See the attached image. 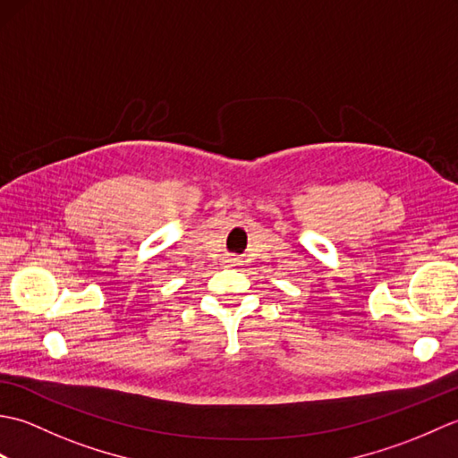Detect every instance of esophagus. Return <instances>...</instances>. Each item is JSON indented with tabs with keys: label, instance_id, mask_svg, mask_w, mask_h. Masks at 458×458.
<instances>
[{
	"label": "esophagus",
	"instance_id": "obj_1",
	"mask_svg": "<svg viewBox=\"0 0 458 458\" xmlns=\"http://www.w3.org/2000/svg\"><path fill=\"white\" fill-rule=\"evenodd\" d=\"M224 261H226L228 266H238V258H232V256H230V258H226Z\"/></svg>",
	"mask_w": 458,
	"mask_h": 458
}]
</instances>
